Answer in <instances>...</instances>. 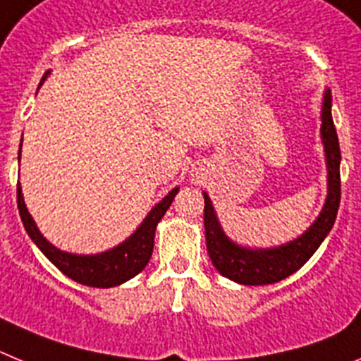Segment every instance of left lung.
<instances>
[{"mask_svg":"<svg viewBox=\"0 0 361 361\" xmlns=\"http://www.w3.org/2000/svg\"><path fill=\"white\" fill-rule=\"evenodd\" d=\"M331 90L326 87L320 111V136H322L324 154L327 167V196L322 210L310 228L284 245L271 248H250L232 241L225 233L217 219L216 209L209 194L204 197V239L214 268L223 277L245 286L275 284L282 279L293 275L297 269L310 261V257L322 245L331 232L340 207V144L338 135L331 115Z\"/></svg>","mask_w":361,"mask_h":361,"instance_id":"8db88e82","label":"left lung"}]
</instances>
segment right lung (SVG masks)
Wrapping results in <instances>:
<instances>
[{
    "label": "right lung",
    "instance_id": "add662e5",
    "mask_svg": "<svg viewBox=\"0 0 361 361\" xmlns=\"http://www.w3.org/2000/svg\"><path fill=\"white\" fill-rule=\"evenodd\" d=\"M48 75H50V70L44 73L41 84L47 80ZM41 84H39V87H41ZM18 160H21V145H19ZM178 190H180V187H174L164 200L158 201L149 210V214L142 221L140 226L126 241L106 250V252L90 253V255L64 252V250H59L48 241L47 237L41 233V230L37 228V225H35L34 217L28 212L25 197H23L21 183H18V209L23 226H25L27 233L30 235V239L55 268H59L66 277L79 282V284L92 286V288H113V286H120L128 282L129 279L140 274L142 269L147 266L149 259L152 255V248H154V232H157L158 223H160L164 214L171 207Z\"/></svg>",
    "mask_w": 361,
    "mask_h": 361
}]
</instances>
